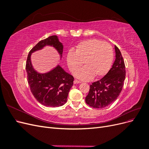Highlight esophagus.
Instances as JSON below:
<instances>
[{
  "instance_id": "1",
  "label": "esophagus",
  "mask_w": 149,
  "mask_h": 149,
  "mask_svg": "<svg viewBox=\"0 0 149 149\" xmlns=\"http://www.w3.org/2000/svg\"><path fill=\"white\" fill-rule=\"evenodd\" d=\"M81 83V82L80 81H78L77 79H75L74 81V84H78V83Z\"/></svg>"
}]
</instances>
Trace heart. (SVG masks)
<instances>
[{
  "mask_svg": "<svg viewBox=\"0 0 149 149\" xmlns=\"http://www.w3.org/2000/svg\"><path fill=\"white\" fill-rule=\"evenodd\" d=\"M113 60V49L109 43L97 39H88L79 43L74 52L67 55V65L71 72L81 79L88 80L104 76L110 69Z\"/></svg>",
  "mask_w": 149,
  "mask_h": 149,
  "instance_id": "obj_1",
  "label": "heart"
}]
</instances>
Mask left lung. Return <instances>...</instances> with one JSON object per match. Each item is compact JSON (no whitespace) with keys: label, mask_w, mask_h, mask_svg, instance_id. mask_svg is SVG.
<instances>
[{"label":"left lung","mask_w":149,"mask_h":149,"mask_svg":"<svg viewBox=\"0 0 149 149\" xmlns=\"http://www.w3.org/2000/svg\"><path fill=\"white\" fill-rule=\"evenodd\" d=\"M116 60L108 73L100 80L90 85L85 98L89 106L102 109L114 102L123 89L125 78V67L119 49L115 45Z\"/></svg>","instance_id":"left-lung-1"}]
</instances>
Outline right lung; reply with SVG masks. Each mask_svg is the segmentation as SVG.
Returning <instances> with one entry per match:
<instances>
[{
	"label": "right lung",
	"instance_id": "add662e5",
	"mask_svg": "<svg viewBox=\"0 0 149 149\" xmlns=\"http://www.w3.org/2000/svg\"><path fill=\"white\" fill-rule=\"evenodd\" d=\"M45 46L55 48L61 58L63 45L56 35L50 36L40 41L28 55L26 63L27 81L31 92L38 102L48 107H60L67 101L68 93L73 85L74 78L60 65L45 73H40L35 71L31 62V53Z\"/></svg>",
	"mask_w": 149,
	"mask_h": 149
}]
</instances>
